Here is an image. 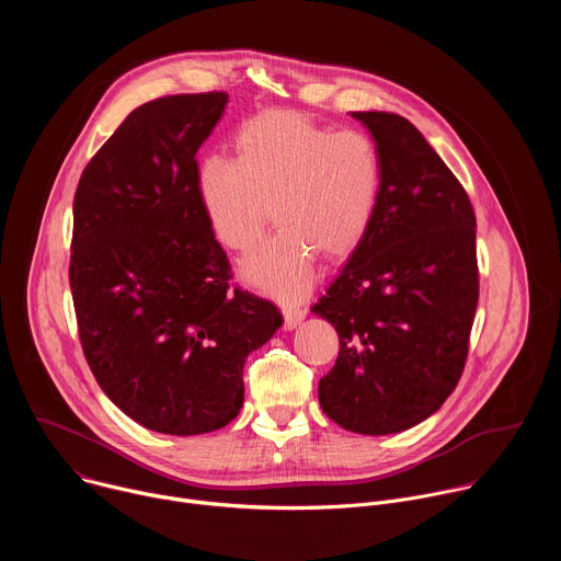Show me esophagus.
Listing matches in <instances>:
<instances>
[{
    "instance_id": "1",
    "label": "esophagus",
    "mask_w": 561,
    "mask_h": 561,
    "mask_svg": "<svg viewBox=\"0 0 561 561\" xmlns=\"http://www.w3.org/2000/svg\"><path fill=\"white\" fill-rule=\"evenodd\" d=\"M284 324H286V329L288 331H293V329H297L299 324H301V319L306 317V308H301V306H290V304H286L284 306Z\"/></svg>"
}]
</instances>
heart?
Listing matches in <instances>:
<instances>
[{
    "label": "heart",
    "instance_id": "b5f03b06",
    "mask_svg": "<svg viewBox=\"0 0 561 561\" xmlns=\"http://www.w3.org/2000/svg\"><path fill=\"white\" fill-rule=\"evenodd\" d=\"M234 159L210 154L195 171L197 204L219 242L247 253L273 217L275 234L242 262V277L282 299L301 297L317 255H351L366 237L383 186L375 139L295 111H266L237 128Z\"/></svg>",
    "mask_w": 561,
    "mask_h": 561
}]
</instances>
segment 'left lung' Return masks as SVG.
<instances>
[{"mask_svg": "<svg viewBox=\"0 0 561 561\" xmlns=\"http://www.w3.org/2000/svg\"><path fill=\"white\" fill-rule=\"evenodd\" d=\"M379 146L375 219L310 310L340 335L319 404L346 431L402 433L455 390L479 299L474 213L463 186L402 115L353 113Z\"/></svg>", "mask_w": 561, "mask_h": 561, "instance_id": "obj_1", "label": "left lung"}]
</instances>
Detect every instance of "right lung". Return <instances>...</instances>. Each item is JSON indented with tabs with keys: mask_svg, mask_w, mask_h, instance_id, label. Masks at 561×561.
I'll use <instances>...</instances> for the list:
<instances>
[{
	"mask_svg": "<svg viewBox=\"0 0 561 561\" xmlns=\"http://www.w3.org/2000/svg\"><path fill=\"white\" fill-rule=\"evenodd\" d=\"M226 102L141 104L95 152L72 202L68 275L87 362L122 413L164 435L234 420L247 357L284 322L268 299L228 286V257L195 197V157Z\"/></svg>",
	"mask_w": 561,
	"mask_h": 561,
	"instance_id": "obj_1",
	"label": "right lung"
}]
</instances>
